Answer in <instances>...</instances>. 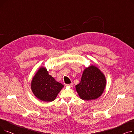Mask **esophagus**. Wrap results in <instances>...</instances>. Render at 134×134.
I'll use <instances>...</instances> for the list:
<instances>
[{
	"mask_svg": "<svg viewBox=\"0 0 134 134\" xmlns=\"http://www.w3.org/2000/svg\"><path fill=\"white\" fill-rule=\"evenodd\" d=\"M66 86H69V87H72V86H73V83H69V84H66Z\"/></svg>",
	"mask_w": 134,
	"mask_h": 134,
	"instance_id": "1",
	"label": "esophagus"
}]
</instances>
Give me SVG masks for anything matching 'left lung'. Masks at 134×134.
I'll use <instances>...</instances> for the list:
<instances>
[{
	"instance_id": "1",
	"label": "left lung",
	"mask_w": 134,
	"mask_h": 134,
	"mask_svg": "<svg viewBox=\"0 0 134 134\" xmlns=\"http://www.w3.org/2000/svg\"><path fill=\"white\" fill-rule=\"evenodd\" d=\"M106 85V79L100 70L94 66L86 68L81 80L75 86L80 98L83 100L96 99L103 93Z\"/></svg>"
}]
</instances>
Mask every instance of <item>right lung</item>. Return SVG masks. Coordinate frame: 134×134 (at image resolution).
I'll return each instance as SVG.
<instances>
[{
    "label": "right lung",
    "mask_w": 134,
    "mask_h": 134,
    "mask_svg": "<svg viewBox=\"0 0 134 134\" xmlns=\"http://www.w3.org/2000/svg\"><path fill=\"white\" fill-rule=\"evenodd\" d=\"M63 85L56 81L49 75L44 67L41 68L35 74L31 81L32 92L39 99L45 102H52L56 98Z\"/></svg>",
    "instance_id": "right-lung-1"
}]
</instances>
